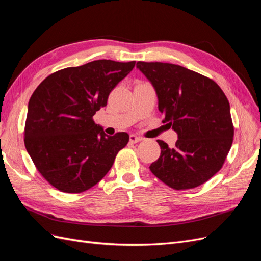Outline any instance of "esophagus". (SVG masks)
Segmentation results:
<instances>
[{"label":"esophagus","mask_w":261,"mask_h":261,"mask_svg":"<svg viewBox=\"0 0 261 261\" xmlns=\"http://www.w3.org/2000/svg\"><path fill=\"white\" fill-rule=\"evenodd\" d=\"M140 141H142L141 137H138V136H136V134H130V142L131 143H138Z\"/></svg>","instance_id":"esophagus-1"}]
</instances>
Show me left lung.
<instances>
[{
  "instance_id": "8db88e82",
  "label": "left lung",
  "mask_w": 261,
  "mask_h": 261,
  "mask_svg": "<svg viewBox=\"0 0 261 261\" xmlns=\"http://www.w3.org/2000/svg\"><path fill=\"white\" fill-rule=\"evenodd\" d=\"M137 67L156 91L163 122L178 133L172 148L157 140L162 152L150 171L174 190L199 187L221 169L232 146L228 98L214 80L186 67L158 62Z\"/></svg>"
}]
</instances>
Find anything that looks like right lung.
Returning a JSON list of instances; mask_svg holds the SVG:
<instances>
[{"mask_svg":"<svg viewBox=\"0 0 261 261\" xmlns=\"http://www.w3.org/2000/svg\"><path fill=\"white\" fill-rule=\"evenodd\" d=\"M136 62L111 60L49 74L33 92L24 124V146L37 170L61 192L81 193L102 180L129 134L106 136L93 116Z\"/></svg>","mask_w":261,"mask_h":261,"instance_id":"obj_1","label":"right lung"}]
</instances>
